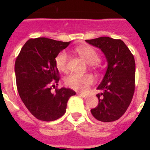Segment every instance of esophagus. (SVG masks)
<instances>
[{
    "instance_id": "obj_1",
    "label": "esophagus",
    "mask_w": 150,
    "mask_h": 150,
    "mask_svg": "<svg viewBox=\"0 0 150 150\" xmlns=\"http://www.w3.org/2000/svg\"><path fill=\"white\" fill-rule=\"evenodd\" d=\"M78 94L80 96H81V97L84 98V99H86V98L88 97V95L87 94H84V93H78Z\"/></svg>"
}]
</instances>
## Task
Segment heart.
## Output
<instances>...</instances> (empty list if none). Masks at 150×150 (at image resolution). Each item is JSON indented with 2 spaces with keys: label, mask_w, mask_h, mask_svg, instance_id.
Masks as SVG:
<instances>
[{
  "label": "heart",
  "mask_w": 150,
  "mask_h": 150,
  "mask_svg": "<svg viewBox=\"0 0 150 150\" xmlns=\"http://www.w3.org/2000/svg\"><path fill=\"white\" fill-rule=\"evenodd\" d=\"M78 54L88 63L93 64L99 62V57L98 53L93 47L90 46H82L76 48ZM68 54L65 51H62L55 57V64L60 72H65L67 69ZM93 78L88 74L72 73L64 78V83L68 87L85 92L89 86L93 84Z\"/></svg>",
  "instance_id": "1"
}]
</instances>
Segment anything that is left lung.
I'll use <instances>...</instances> for the list:
<instances>
[{
    "label": "left lung",
    "mask_w": 150,
    "mask_h": 150,
    "mask_svg": "<svg viewBox=\"0 0 150 150\" xmlns=\"http://www.w3.org/2000/svg\"><path fill=\"white\" fill-rule=\"evenodd\" d=\"M102 50L107 62L103 80L97 87V107L91 110L92 115L101 122H113L122 117L131 104L135 90L134 57L120 39L110 37L86 40Z\"/></svg>",
    "instance_id": "8db88e82"
}]
</instances>
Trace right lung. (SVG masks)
<instances>
[{
  "instance_id": "right-lung-1",
  "label": "right lung",
  "mask_w": 150,
  "mask_h": 150,
  "mask_svg": "<svg viewBox=\"0 0 150 150\" xmlns=\"http://www.w3.org/2000/svg\"><path fill=\"white\" fill-rule=\"evenodd\" d=\"M71 42L47 38L30 39L21 49L14 70L21 99L37 119L54 121L64 115L67 103L75 91L70 88H51L59 81L55 57ZM58 85V84H57Z\"/></svg>"
}]
</instances>
